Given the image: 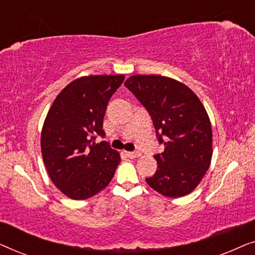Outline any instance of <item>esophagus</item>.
Instances as JSON below:
<instances>
[{"label":"esophagus","instance_id":"esophagus-1","mask_svg":"<svg viewBox=\"0 0 255 255\" xmlns=\"http://www.w3.org/2000/svg\"><path fill=\"white\" fill-rule=\"evenodd\" d=\"M125 154H127L128 158H137V156L140 155V152L138 151H133V152H125Z\"/></svg>","mask_w":255,"mask_h":255}]
</instances>
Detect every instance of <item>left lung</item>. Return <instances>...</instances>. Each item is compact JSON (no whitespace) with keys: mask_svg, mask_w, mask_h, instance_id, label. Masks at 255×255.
Returning <instances> with one entry per match:
<instances>
[{"mask_svg":"<svg viewBox=\"0 0 255 255\" xmlns=\"http://www.w3.org/2000/svg\"><path fill=\"white\" fill-rule=\"evenodd\" d=\"M125 87L147 110L159 144L158 168L146 182L167 197L193 191L210 166L212 131L198 97L183 83L161 75H133Z\"/></svg>","mask_w":255,"mask_h":255,"instance_id":"obj_1","label":"left lung"}]
</instances>
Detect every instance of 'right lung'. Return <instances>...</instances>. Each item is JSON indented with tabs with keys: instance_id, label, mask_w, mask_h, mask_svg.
I'll return each mask as SVG.
<instances>
[{
	"instance_id": "add662e5",
	"label": "right lung",
	"mask_w": 255,
	"mask_h": 255,
	"mask_svg": "<svg viewBox=\"0 0 255 255\" xmlns=\"http://www.w3.org/2000/svg\"><path fill=\"white\" fill-rule=\"evenodd\" d=\"M124 75L83 76L61 90L48 110L40 145L52 182L66 196L86 200L114 177L120 154L104 138L103 117Z\"/></svg>"
}]
</instances>
